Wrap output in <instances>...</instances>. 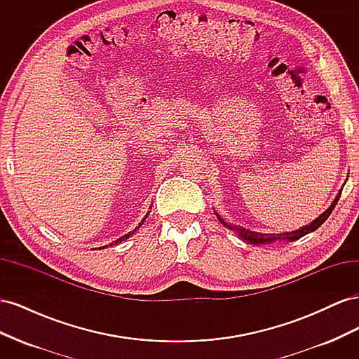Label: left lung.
I'll list each match as a JSON object with an SVG mask.
<instances>
[{"mask_svg":"<svg viewBox=\"0 0 359 359\" xmlns=\"http://www.w3.org/2000/svg\"><path fill=\"white\" fill-rule=\"evenodd\" d=\"M340 194H341V193L337 194V198L334 199L332 205H331L330 208H328L327 211H325L323 214H320L316 220L311 222L309 226L301 227V229H298V231L286 232V233H259V232H253V231L244 229V227H238V226H232V224H229V223H226L219 214H217V219H219L226 227H229L231 231H236V233L240 235V236L243 238V240H245V241H248V243H252V244H266V243H274V241H280V240H283V241H295V240H299L301 236L307 235V233H310V232H313V231H316L319 226L323 224V222L328 219V217H330L331 212H332V210L335 208L337 202H339V199H340Z\"/></svg>","mask_w":359,"mask_h":359,"instance_id":"obj_1","label":"left lung"}]
</instances>
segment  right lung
Returning a JSON list of instances; mask_svg holds the SVG:
<instances>
[{"label": "right lung", "instance_id": "add662e5", "mask_svg": "<svg viewBox=\"0 0 359 359\" xmlns=\"http://www.w3.org/2000/svg\"><path fill=\"white\" fill-rule=\"evenodd\" d=\"M147 215H148V214H147ZM147 215H145V219H147ZM145 219H144V220H142V222H140V223H139V226H140V224H142V223H144V222H145ZM136 229H137V227H136ZM136 229H135V231H136ZM135 231H132V232H130V233H127V235H124V236H123V238H119V240H118V241H116V243H119V241H123V240H127V238H128V236H130V235H132V233H135Z\"/></svg>", "mask_w": 359, "mask_h": 359}]
</instances>
